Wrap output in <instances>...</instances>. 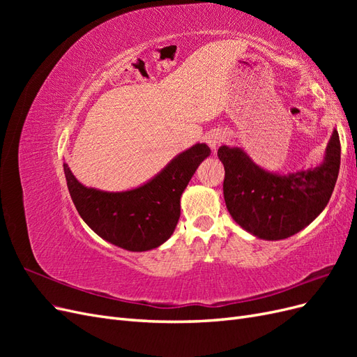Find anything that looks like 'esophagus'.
I'll return each instance as SVG.
<instances>
[{"label": "esophagus", "instance_id": "esophagus-1", "mask_svg": "<svg viewBox=\"0 0 357 357\" xmlns=\"http://www.w3.org/2000/svg\"><path fill=\"white\" fill-rule=\"evenodd\" d=\"M222 142H223V137H222V135H218V134H215V135H210L208 139H207V143L210 144V147H211L213 150H215V147H218Z\"/></svg>", "mask_w": 357, "mask_h": 357}]
</instances>
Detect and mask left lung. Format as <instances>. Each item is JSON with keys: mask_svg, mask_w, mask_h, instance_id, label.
Masks as SVG:
<instances>
[{"mask_svg": "<svg viewBox=\"0 0 357 357\" xmlns=\"http://www.w3.org/2000/svg\"><path fill=\"white\" fill-rule=\"evenodd\" d=\"M223 197L232 219L264 240H283L314 220L326 207L340 172L341 144L333 131L323 164L278 176L259 168L241 149L222 146Z\"/></svg>", "mask_w": 357, "mask_h": 357, "instance_id": "obj_1", "label": "left lung"}]
</instances>
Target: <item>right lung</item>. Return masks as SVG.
<instances>
[{"instance_id":"add662e5","label":"right lung","mask_w":357,"mask_h":357,"mask_svg":"<svg viewBox=\"0 0 357 357\" xmlns=\"http://www.w3.org/2000/svg\"><path fill=\"white\" fill-rule=\"evenodd\" d=\"M207 144L180 153L144 186L126 192L86 188L63 164L71 199L82 219L101 238L131 252H146L165 243L180 218V197L201 162Z\"/></svg>"}]
</instances>
